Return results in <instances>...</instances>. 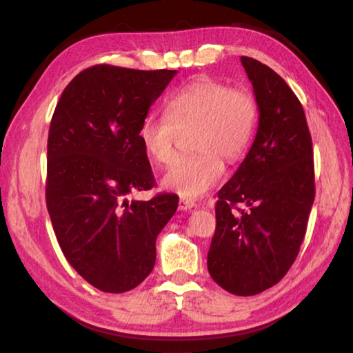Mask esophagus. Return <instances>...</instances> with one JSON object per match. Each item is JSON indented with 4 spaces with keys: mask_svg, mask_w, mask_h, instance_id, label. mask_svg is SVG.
I'll list each match as a JSON object with an SVG mask.
<instances>
[{
    "mask_svg": "<svg viewBox=\"0 0 353 353\" xmlns=\"http://www.w3.org/2000/svg\"><path fill=\"white\" fill-rule=\"evenodd\" d=\"M194 207H198V204L191 199L181 198V201H179V208H181V210H191V208H194Z\"/></svg>",
    "mask_w": 353,
    "mask_h": 353,
    "instance_id": "obj_1",
    "label": "esophagus"
}]
</instances>
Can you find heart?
<instances>
[{
  "label": "heart",
  "mask_w": 353,
  "mask_h": 353,
  "mask_svg": "<svg viewBox=\"0 0 353 353\" xmlns=\"http://www.w3.org/2000/svg\"><path fill=\"white\" fill-rule=\"evenodd\" d=\"M259 103L248 88H232L214 79H199L179 88L165 103V117L148 115L139 128V141L152 162L170 163L177 132L193 126L190 146L194 152L176 159L162 183L182 198H199L224 174L221 155L241 159L259 126Z\"/></svg>",
  "instance_id": "heart-1"
}]
</instances>
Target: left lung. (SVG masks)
I'll list each match as a JSON object with an SVG mask.
<instances>
[{
    "mask_svg": "<svg viewBox=\"0 0 353 353\" xmlns=\"http://www.w3.org/2000/svg\"><path fill=\"white\" fill-rule=\"evenodd\" d=\"M241 63L259 103V129L218 193L207 268L221 288L254 296L279 283L296 260L314 201V163L294 92L268 65L246 56Z\"/></svg>",
    "mask_w": 353,
    "mask_h": 353,
    "instance_id": "1",
    "label": "left lung"
}]
</instances>
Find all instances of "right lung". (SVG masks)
Here are the masks:
<instances>
[{"mask_svg": "<svg viewBox=\"0 0 353 353\" xmlns=\"http://www.w3.org/2000/svg\"><path fill=\"white\" fill-rule=\"evenodd\" d=\"M176 70L93 65L62 93L48 134L46 207L65 259L104 292L139 286L155 265V240L176 194L129 201L155 181L139 128Z\"/></svg>", "mask_w": 353, "mask_h": 353, "instance_id": "1", "label": "right lung"}]
</instances>
